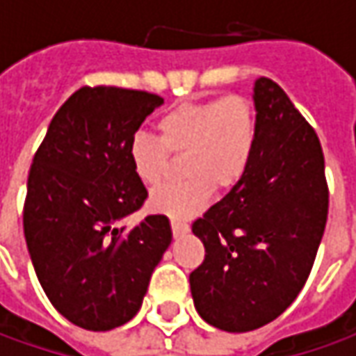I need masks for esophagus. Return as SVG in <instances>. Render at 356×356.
I'll list each match as a JSON object with an SVG mask.
<instances>
[{"instance_id":"1","label":"esophagus","mask_w":356,"mask_h":356,"mask_svg":"<svg viewBox=\"0 0 356 356\" xmlns=\"http://www.w3.org/2000/svg\"><path fill=\"white\" fill-rule=\"evenodd\" d=\"M190 232V226L188 224H182V222H178V220H172V234H174V238H180V236H184Z\"/></svg>"}]
</instances>
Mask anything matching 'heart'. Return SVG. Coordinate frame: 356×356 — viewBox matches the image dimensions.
<instances>
[{
  "mask_svg": "<svg viewBox=\"0 0 356 356\" xmlns=\"http://www.w3.org/2000/svg\"><path fill=\"white\" fill-rule=\"evenodd\" d=\"M158 140L134 134L129 162L134 176L156 186L168 170L170 156H184L186 180L166 184L150 194V208L174 220L198 213L216 192H227L245 176L257 140L252 103L239 95L176 104L158 118Z\"/></svg>",
  "mask_w": 356,
  "mask_h": 356,
  "instance_id": "b5f03b06",
  "label": "heart"
}]
</instances>
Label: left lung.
Masks as SVG:
<instances>
[{"instance_id": "left-lung-1", "label": "left lung", "mask_w": 356, "mask_h": 356, "mask_svg": "<svg viewBox=\"0 0 356 356\" xmlns=\"http://www.w3.org/2000/svg\"><path fill=\"white\" fill-rule=\"evenodd\" d=\"M250 168L192 224L206 257L190 273L200 317L227 333L277 319L303 289L321 243L329 190L315 130L267 76L253 83Z\"/></svg>"}]
</instances>
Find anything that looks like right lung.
Instances as JSON below:
<instances>
[{
    "instance_id": "right-lung-1",
    "label": "right lung",
    "mask_w": 356,
    "mask_h": 356,
    "mask_svg": "<svg viewBox=\"0 0 356 356\" xmlns=\"http://www.w3.org/2000/svg\"><path fill=\"white\" fill-rule=\"evenodd\" d=\"M162 103L144 90L79 89L29 170L23 232L37 280L53 307L87 331H111L138 313L172 241L166 216L124 224L148 198L129 143Z\"/></svg>"
}]
</instances>
